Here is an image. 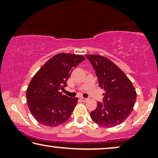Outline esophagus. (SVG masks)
Masks as SVG:
<instances>
[{
  "label": "esophagus",
  "instance_id": "obj_1",
  "mask_svg": "<svg viewBox=\"0 0 158 158\" xmlns=\"http://www.w3.org/2000/svg\"><path fill=\"white\" fill-rule=\"evenodd\" d=\"M81 100L83 101H87L88 100V98H81Z\"/></svg>",
  "mask_w": 158,
  "mask_h": 158
}]
</instances>
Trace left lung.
I'll list each match as a JSON object with an SVG mask.
<instances>
[{
	"label": "left lung",
	"mask_w": 158,
	"mask_h": 158,
	"mask_svg": "<svg viewBox=\"0 0 158 158\" xmlns=\"http://www.w3.org/2000/svg\"><path fill=\"white\" fill-rule=\"evenodd\" d=\"M96 71L99 87L104 90L103 102L97 103L90 117L96 124L112 127L122 124L132 111L137 93L124 73L108 58L85 55Z\"/></svg>",
	"instance_id": "8db88e82"
}]
</instances>
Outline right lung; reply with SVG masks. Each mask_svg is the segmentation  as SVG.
I'll return each mask as SVG.
<instances>
[{"instance_id": "obj_1", "label": "right lung", "mask_w": 158, "mask_h": 158, "mask_svg": "<svg viewBox=\"0 0 158 158\" xmlns=\"http://www.w3.org/2000/svg\"><path fill=\"white\" fill-rule=\"evenodd\" d=\"M85 59L79 55L57 54L32 77L27 90V104L39 123L55 127L69 119L78 98H69L61 90L67 86L73 69Z\"/></svg>"}]
</instances>
